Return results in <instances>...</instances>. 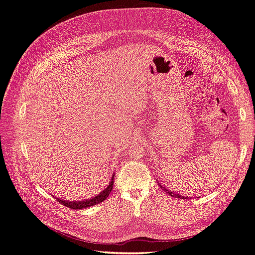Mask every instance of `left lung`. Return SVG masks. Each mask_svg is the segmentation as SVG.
Masks as SVG:
<instances>
[{
  "mask_svg": "<svg viewBox=\"0 0 255 255\" xmlns=\"http://www.w3.org/2000/svg\"><path fill=\"white\" fill-rule=\"evenodd\" d=\"M158 185H159V187L163 189L165 192H167L168 195H170V196H172V197H174V198H177V199H189V197H185V196H181V195H177V194H175V192H172V191H169L166 187H163V186H160V184L158 183Z\"/></svg>",
  "mask_w": 255,
  "mask_h": 255,
  "instance_id": "left-lung-1",
  "label": "left lung"
}]
</instances>
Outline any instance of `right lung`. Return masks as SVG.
Masks as SVG:
<instances>
[{
  "label": "right lung",
  "instance_id": "right-lung-1",
  "mask_svg": "<svg viewBox=\"0 0 255 255\" xmlns=\"http://www.w3.org/2000/svg\"><path fill=\"white\" fill-rule=\"evenodd\" d=\"M114 177H115V173L112 176V180L110 182V184L107 185V187L102 191L98 194L97 196L92 197L90 199L87 200H82V201H69V200H61L59 198H56L58 200V202L61 203L63 205L69 207V208H73V210H79V208H85V207H90L92 205H96L98 203H101L102 201L109 197V195L113 190V185H114Z\"/></svg>",
  "mask_w": 255,
  "mask_h": 255
}]
</instances>
